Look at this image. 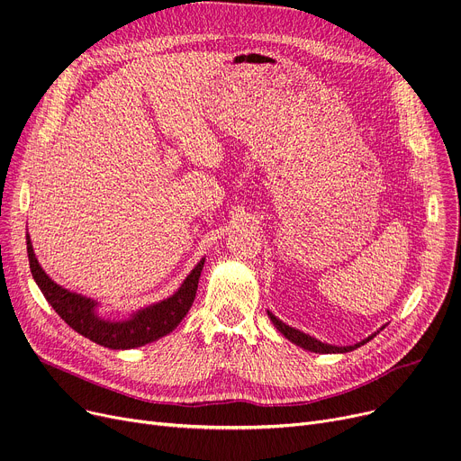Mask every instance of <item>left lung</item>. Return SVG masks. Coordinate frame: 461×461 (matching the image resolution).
<instances>
[{
  "label": "left lung",
  "instance_id": "left-lung-1",
  "mask_svg": "<svg viewBox=\"0 0 461 461\" xmlns=\"http://www.w3.org/2000/svg\"><path fill=\"white\" fill-rule=\"evenodd\" d=\"M268 317H270V321H272V324L280 330V333H284L287 339L291 341V343H294V345H298V347H302L303 350H312V352H319V354H337V352H350V350H356V348H359L361 345H365V343H369L375 335H371V337H366V339H363L361 343H356L354 347H331V345H326V343H321V341H317L315 337H312V335H305V333H302V331H298V330H294V328H291V326H287L285 322H282L280 319H276L270 312H268Z\"/></svg>",
  "mask_w": 461,
  "mask_h": 461
}]
</instances>
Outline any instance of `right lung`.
Returning a JSON list of instances; mask_svg holds the SVG:
<instances>
[{"label": "right lung", "instance_id": "right-lung-1", "mask_svg": "<svg viewBox=\"0 0 461 461\" xmlns=\"http://www.w3.org/2000/svg\"><path fill=\"white\" fill-rule=\"evenodd\" d=\"M27 258L29 268L37 285L41 287L46 300L51 303V308L57 315L63 319L72 330L81 333L92 343L113 348V350H124L142 347L159 339V337L170 333L181 319L185 317L191 310V305L196 296L200 272L203 268V259L193 268L187 276V280L181 284V287L167 300L149 305V308L135 313L130 321L124 322H111L104 321L95 313V302L85 298L81 294L70 293L51 282L50 276L39 265L33 247L27 235Z\"/></svg>", "mask_w": 461, "mask_h": 461}]
</instances>
